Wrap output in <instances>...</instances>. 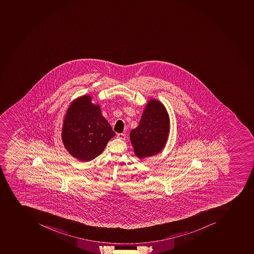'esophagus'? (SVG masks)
<instances>
[{
  "instance_id": "1",
  "label": "esophagus",
  "mask_w": 254,
  "mask_h": 254,
  "mask_svg": "<svg viewBox=\"0 0 254 254\" xmlns=\"http://www.w3.org/2000/svg\"><path fill=\"white\" fill-rule=\"evenodd\" d=\"M117 137L120 139H125L126 138V134H124V133H119L117 134Z\"/></svg>"
}]
</instances>
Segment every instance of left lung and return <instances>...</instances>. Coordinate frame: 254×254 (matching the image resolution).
<instances>
[{"instance_id":"obj_1","label":"left lung","mask_w":254,"mask_h":254,"mask_svg":"<svg viewBox=\"0 0 254 254\" xmlns=\"http://www.w3.org/2000/svg\"><path fill=\"white\" fill-rule=\"evenodd\" d=\"M169 116L157 100H150L139 124L130 131L135 155L140 159L152 156L163 150L169 133Z\"/></svg>"}]
</instances>
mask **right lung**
<instances>
[{"mask_svg": "<svg viewBox=\"0 0 254 254\" xmlns=\"http://www.w3.org/2000/svg\"><path fill=\"white\" fill-rule=\"evenodd\" d=\"M115 134L102 116L99 106L91 103V97H80L69 106L62 136L65 148L73 157L81 161L92 160L103 152Z\"/></svg>", "mask_w": 254, "mask_h": 254, "instance_id": "obj_1", "label": "right lung"}]
</instances>
